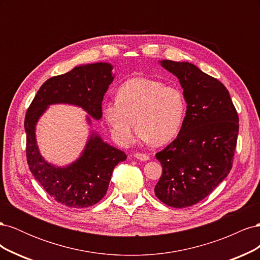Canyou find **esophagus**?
<instances>
[{"label":"esophagus","instance_id":"1","mask_svg":"<svg viewBox=\"0 0 260 260\" xmlns=\"http://www.w3.org/2000/svg\"><path fill=\"white\" fill-rule=\"evenodd\" d=\"M133 157H136L137 159L143 160V161L149 159V156L146 155V154H144V153H135V154H133Z\"/></svg>","mask_w":260,"mask_h":260}]
</instances>
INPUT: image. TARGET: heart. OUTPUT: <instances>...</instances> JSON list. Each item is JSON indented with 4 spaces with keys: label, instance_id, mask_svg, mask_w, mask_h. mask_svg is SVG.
Wrapping results in <instances>:
<instances>
[{
    "label": "heart",
    "instance_id": "obj_1",
    "mask_svg": "<svg viewBox=\"0 0 260 260\" xmlns=\"http://www.w3.org/2000/svg\"><path fill=\"white\" fill-rule=\"evenodd\" d=\"M103 114L115 140L121 145L133 142L136 121L143 140L165 144L176 137L182 124L185 100L175 86L137 77L118 89L116 102L105 104Z\"/></svg>",
    "mask_w": 260,
    "mask_h": 260
}]
</instances>
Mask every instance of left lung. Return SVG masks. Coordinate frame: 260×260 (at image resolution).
Wrapping results in <instances>:
<instances>
[{"mask_svg":"<svg viewBox=\"0 0 260 260\" xmlns=\"http://www.w3.org/2000/svg\"><path fill=\"white\" fill-rule=\"evenodd\" d=\"M161 66L179 79L186 115L178 137L156 153L162 174L155 195L175 208L195 205L229 175L239 135V116L229 91L216 78L185 61Z\"/></svg>","mask_w":260,"mask_h":260,"instance_id":"8db88e82","label":"left lung"}]
</instances>
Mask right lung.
<instances>
[{
	"instance_id": "right-lung-1",
	"label": "right lung",
	"mask_w": 260,
	"mask_h": 260,
	"mask_svg": "<svg viewBox=\"0 0 260 260\" xmlns=\"http://www.w3.org/2000/svg\"><path fill=\"white\" fill-rule=\"evenodd\" d=\"M113 66L96 62L75 67L67 74L46 80L27 109L26 155L31 174L51 198L72 208L93 206L104 198L113 170L127 155L103 142L92 132L82 155L67 167H55L41 156L36 141V124L51 104L82 107L94 119L102 118V101L114 80ZM90 122V118L88 117Z\"/></svg>"
}]
</instances>
